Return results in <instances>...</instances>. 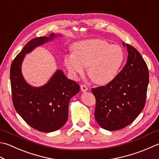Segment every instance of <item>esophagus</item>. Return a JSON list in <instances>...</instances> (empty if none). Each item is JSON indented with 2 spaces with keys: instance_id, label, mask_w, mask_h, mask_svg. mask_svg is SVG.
Segmentation results:
<instances>
[{
  "instance_id": "esophagus-1",
  "label": "esophagus",
  "mask_w": 159,
  "mask_h": 159,
  "mask_svg": "<svg viewBox=\"0 0 159 159\" xmlns=\"http://www.w3.org/2000/svg\"><path fill=\"white\" fill-rule=\"evenodd\" d=\"M80 89H81V91L82 92H86V91H88V87H87L85 85H80Z\"/></svg>"
}]
</instances>
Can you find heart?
Here are the masks:
<instances>
[{"mask_svg":"<svg viewBox=\"0 0 159 159\" xmlns=\"http://www.w3.org/2000/svg\"><path fill=\"white\" fill-rule=\"evenodd\" d=\"M72 54L64 58L67 70L74 77L82 75L88 67V74L94 83L105 85L116 79L125 61L123 48L102 39L77 42L71 46Z\"/></svg>","mask_w":159,"mask_h":159,"instance_id":"obj_1","label":"heart"}]
</instances>
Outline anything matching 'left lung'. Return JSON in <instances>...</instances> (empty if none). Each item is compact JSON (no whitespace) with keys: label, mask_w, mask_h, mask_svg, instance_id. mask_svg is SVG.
<instances>
[{"label":"left lung","mask_w":159,"mask_h":159,"mask_svg":"<svg viewBox=\"0 0 159 159\" xmlns=\"http://www.w3.org/2000/svg\"><path fill=\"white\" fill-rule=\"evenodd\" d=\"M126 64L113 81L92 88L96 98L95 119L102 128L115 131L131 124L145 107L149 83L144 59L129 44Z\"/></svg>","instance_id":"1"}]
</instances>
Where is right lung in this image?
Segmentation results:
<instances>
[{"label": "right lung", "mask_w": 159, "mask_h": 159, "mask_svg": "<svg viewBox=\"0 0 159 159\" xmlns=\"http://www.w3.org/2000/svg\"><path fill=\"white\" fill-rule=\"evenodd\" d=\"M37 37L30 40L12 61L10 81L12 101L16 111L34 129L43 132L57 131L63 127L68 118V107L71 98L78 94L80 86L67 79L62 70L54 73L45 85L35 88L25 80L21 65L27 53L55 38Z\"/></svg>", "instance_id": "obj_1"}]
</instances>
